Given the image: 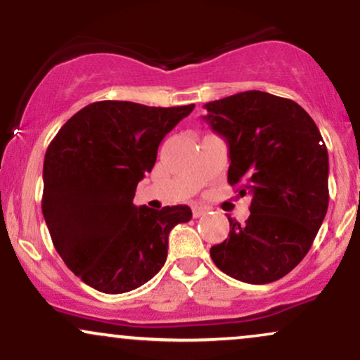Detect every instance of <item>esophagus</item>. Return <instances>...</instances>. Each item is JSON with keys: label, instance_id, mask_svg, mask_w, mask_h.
Returning a JSON list of instances; mask_svg holds the SVG:
<instances>
[{"label": "esophagus", "instance_id": "1", "mask_svg": "<svg viewBox=\"0 0 360 360\" xmlns=\"http://www.w3.org/2000/svg\"><path fill=\"white\" fill-rule=\"evenodd\" d=\"M206 212H208V210L203 208V206H193V217L194 218L203 217V214H206Z\"/></svg>", "mask_w": 360, "mask_h": 360}]
</instances>
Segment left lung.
Here are the masks:
<instances>
[{
  "label": "left lung",
  "mask_w": 360,
  "mask_h": 360,
  "mask_svg": "<svg viewBox=\"0 0 360 360\" xmlns=\"http://www.w3.org/2000/svg\"><path fill=\"white\" fill-rule=\"evenodd\" d=\"M213 131L229 143L230 186L250 194V217L230 221L229 238L210 249L230 278L267 284L308 254L328 208V152L298 103L243 91L205 105Z\"/></svg>",
  "instance_id": "left-lung-1"
}]
</instances>
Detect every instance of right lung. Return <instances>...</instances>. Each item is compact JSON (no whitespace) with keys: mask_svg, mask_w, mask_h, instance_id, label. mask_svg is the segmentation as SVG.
Instances as JSON below:
<instances>
[{"mask_svg":"<svg viewBox=\"0 0 360 360\" xmlns=\"http://www.w3.org/2000/svg\"><path fill=\"white\" fill-rule=\"evenodd\" d=\"M193 108L96 101L53 137L42 213L56 250L88 286L120 295L146 284L166 262L169 232L191 220L189 206L137 208L134 196L162 139Z\"/></svg>","mask_w":360,"mask_h":360,"instance_id":"add662e5","label":"right lung"}]
</instances>
